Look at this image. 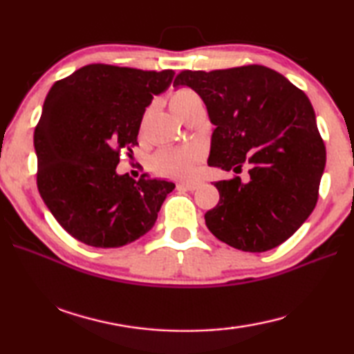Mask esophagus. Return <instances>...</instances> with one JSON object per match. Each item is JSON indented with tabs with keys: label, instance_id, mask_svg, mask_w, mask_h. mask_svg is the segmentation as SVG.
Wrapping results in <instances>:
<instances>
[{
	"label": "esophagus",
	"instance_id": "34e87169",
	"mask_svg": "<svg viewBox=\"0 0 354 354\" xmlns=\"http://www.w3.org/2000/svg\"><path fill=\"white\" fill-rule=\"evenodd\" d=\"M178 187L185 190H196L200 187V183H179Z\"/></svg>",
	"mask_w": 354,
	"mask_h": 354
}]
</instances>
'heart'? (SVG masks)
<instances>
[{
  "label": "heart",
  "instance_id": "heart-1",
  "mask_svg": "<svg viewBox=\"0 0 354 354\" xmlns=\"http://www.w3.org/2000/svg\"><path fill=\"white\" fill-rule=\"evenodd\" d=\"M198 98L195 92L189 91V88H179L170 98V106L173 111H179L190 101ZM201 151L196 147H181V148H171L164 149L154 156L151 160V165L154 170L167 176L173 178H187L194 175L195 165L200 162Z\"/></svg>",
  "mask_w": 354,
  "mask_h": 354
}]
</instances>
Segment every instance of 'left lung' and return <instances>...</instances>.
I'll return each mask as SVG.
<instances>
[{
	"label": "left lung",
	"instance_id": "obj_1",
	"mask_svg": "<svg viewBox=\"0 0 354 354\" xmlns=\"http://www.w3.org/2000/svg\"><path fill=\"white\" fill-rule=\"evenodd\" d=\"M205 101L215 127L207 164L248 167V179L214 183L218 205L205 215L209 231L232 248L262 253L286 242L314 211L325 170V143L309 98L263 65L181 71Z\"/></svg>",
	"mask_w": 354,
	"mask_h": 354
}]
</instances>
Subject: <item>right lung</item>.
Returning a JSON list of instances; mask_svg holds the SVG:
<instances>
[{
  "instance_id": "right-lung-1",
  "label": "right lung",
  "mask_w": 354,
  "mask_h": 354,
  "mask_svg": "<svg viewBox=\"0 0 354 354\" xmlns=\"http://www.w3.org/2000/svg\"><path fill=\"white\" fill-rule=\"evenodd\" d=\"M175 71L92 64L48 92L34 131L41 200L70 236L117 248L151 230L175 184L118 175L122 149L133 153L142 117Z\"/></svg>"
}]
</instances>
